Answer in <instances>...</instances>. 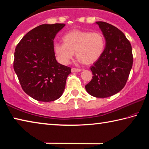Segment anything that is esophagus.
I'll list each match as a JSON object with an SVG mask.
<instances>
[{
	"mask_svg": "<svg viewBox=\"0 0 149 149\" xmlns=\"http://www.w3.org/2000/svg\"><path fill=\"white\" fill-rule=\"evenodd\" d=\"M81 71V70L79 68H72V72H79Z\"/></svg>",
	"mask_w": 149,
	"mask_h": 149,
	"instance_id": "34e87169",
	"label": "esophagus"
}]
</instances>
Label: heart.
<instances>
[{"label": "heart", "instance_id": "1", "mask_svg": "<svg viewBox=\"0 0 149 149\" xmlns=\"http://www.w3.org/2000/svg\"><path fill=\"white\" fill-rule=\"evenodd\" d=\"M64 42H55L53 50L56 59L62 64L67 65L74 56L81 62L92 64L99 60L105 49V39L99 31L74 29L63 36Z\"/></svg>", "mask_w": 149, "mask_h": 149}]
</instances>
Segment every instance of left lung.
Returning <instances> with one entry per match:
<instances>
[{"instance_id": "obj_1", "label": "left lung", "mask_w": 149, "mask_h": 149, "mask_svg": "<svg viewBox=\"0 0 149 149\" xmlns=\"http://www.w3.org/2000/svg\"><path fill=\"white\" fill-rule=\"evenodd\" d=\"M106 44L101 57L91 67L93 79L85 85L89 95L107 98L120 92L125 85L133 65L132 49L125 35L112 25L97 22Z\"/></svg>"}]
</instances>
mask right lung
I'll use <instances>...</instances> for the list:
<instances>
[{
    "label": "right lung",
    "mask_w": 149,
    "mask_h": 149,
    "mask_svg": "<svg viewBox=\"0 0 149 149\" xmlns=\"http://www.w3.org/2000/svg\"><path fill=\"white\" fill-rule=\"evenodd\" d=\"M64 24H42L24 35L14 52V69L24 92L35 100L54 101L64 92L71 68L58 62L54 39Z\"/></svg>",
    "instance_id": "obj_1"
}]
</instances>
